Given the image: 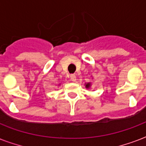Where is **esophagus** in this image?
Instances as JSON below:
<instances>
[{
  "label": "esophagus",
  "mask_w": 146,
  "mask_h": 146,
  "mask_svg": "<svg viewBox=\"0 0 146 146\" xmlns=\"http://www.w3.org/2000/svg\"><path fill=\"white\" fill-rule=\"evenodd\" d=\"M70 80L71 81H73V82H76V76L75 75L72 74V75L70 76Z\"/></svg>",
  "instance_id": "obj_1"
}]
</instances>
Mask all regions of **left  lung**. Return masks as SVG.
Returning <instances> with one entry per match:
<instances>
[{"instance_id":"8db88e82","label":"left lung","mask_w":146,"mask_h":146,"mask_svg":"<svg viewBox=\"0 0 146 146\" xmlns=\"http://www.w3.org/2000/svg\"><path fill=\"white\" fill-rule=\"evenodd\" d=\"M91 86H92L91 82L86 83V89H89V88H91Z\"/></svg>"}]
</instances>
